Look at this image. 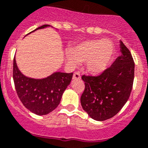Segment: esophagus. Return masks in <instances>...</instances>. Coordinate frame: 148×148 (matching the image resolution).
<instances>
[{"mask_svg": "<svg viewBox=\"0 0 148 148\" xmlns=\"http://www.w3.org/2000/svg\"><path fill=\"white\" fill-rule=\"evenodd\" d=\"M73 79H81V74H80V72L79 71L75 72V73L73 74Z\"/></svg>", "mask_w": 148, "mask_h": 148, "instance_id": "esophagus-1", "label": "esophagus"}]
</instances>
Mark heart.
Segmentation results:
<instances>
[{
	"instance_id": "heart-1",
	"label": "heart",
	"mask_w": 148,
	"mask_h": 148,
	"mask_svg": "<svg viewBox=\"0 0 148 148\" xmlns=\"http://www.w3.org/2000/svg\"><path fill=\"white\" fill-rule=\"evenodd\" d=\"M113 54V45L109 41L88 40L75 45L66 57L73 66L86 62L88 71L97 75L109 66Z\"/></svg>"
}]
</instances>
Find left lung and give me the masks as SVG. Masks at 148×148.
Wrapping results in <instances>:
<instances>
[{
  "label": "left lung",
  "instance_id": "obj_1",
  "mask_svg": "<svg viewBox=\"0 0 148 148\" xmlns=\"http://www.w3.org/2000/svg\"><path fill=\"white\" fill-rule=\"evenodd\" d=\"M122 55L98 75L82 76L85 90L81 96L83 110L95 120L103 121L119 113L129 99L135 76V63L123 41Z\"/></svg>",
  "mask_w": 148,
  "mask_h": 148
}]
</instances>
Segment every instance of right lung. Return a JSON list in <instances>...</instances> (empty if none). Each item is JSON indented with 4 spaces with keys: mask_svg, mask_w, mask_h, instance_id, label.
Returning <instances> with one entry per match:
<instances>
[{
    "mask_svg": "<svg viewBox=\"0 0 148 148\" xmlns=\"http://www.w3.org/2000/svg\"><path fill=\"white\" fill-rule=\"evenodd\" d=\"M47 26L49 25H41L34 31ZM73 75V73H54L43 79H31L20 73L15 57L13 59V78L17 95L23 104L36 115H46L57 108Z\"/></svg>",
    "mask_w": 148,
    "mask_h": 148,
    "instance_id": "right-lung-1",
    "label": "right lung"
}]
</instances>
